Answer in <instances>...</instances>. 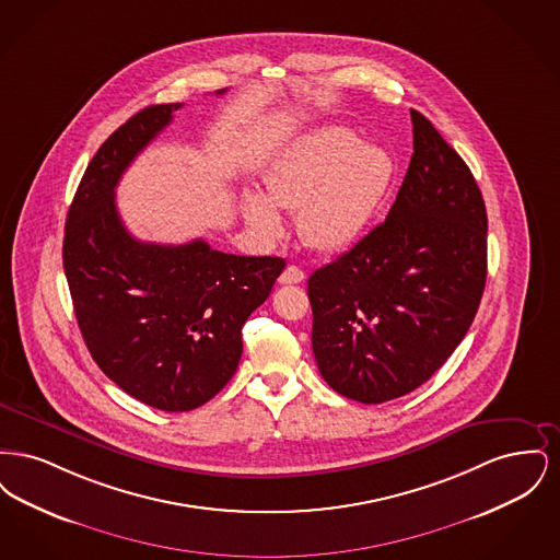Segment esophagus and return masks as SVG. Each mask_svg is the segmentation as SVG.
<instances>
[{
	"label": "esophagus",
	"instance_id": "obj_1",
	"mask_svg": "<svg viewBox=\"0 0 560 560\" xmlns=\"http://www.w3.org/2000/svg\"><path fill=\"white\" fill-rule=\"evenodd\" d=\"M304 270L298 267H288L283 272H281V277H279V283L281 285H293V283H302L304 281Z\"/></svg>",
	"mask_w": 560,
	"mask_h": 560
}]
</instances>
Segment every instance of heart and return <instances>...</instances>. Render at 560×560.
<instances>
[{
  "label": "heart",
  "mask_w": 560,
  "mask_h": 560,
  "mask_svg": "<svg viewBox=\"0 0 560 560\" xmlns=\"http://www.w3.org/2000/svg\"><path fill=\"white\" fill-rule=\"evenodd\" d=\"M393 180L390 155L357 142L347 128H323L302 138L265 176V197L247 192L241 201L245 224L260 240L281 235L277 210L295 212L304 245L336 254L363 235Z\"/></svg>",
  "instance_id": "1"
}]
</instances>
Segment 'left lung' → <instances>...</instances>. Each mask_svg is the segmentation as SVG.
Here are the masks:
<instances>
[{"mask_svg":"<svg viewBox=\"0 0 560 560\" xmlns=\"http://www.w3.org/2000/svg\"><path fill=\"white\" fill-rule=\"evenodd\" d=\"M397 201L308 277L313 352L342 397L384 402L422 386L470 329L487 279V210L470 167L418 110Z\"/></svg>","mask_w":560,"mask_h":560,"instance_id":"left-lung-1","label":"left lung"}]
</instances>
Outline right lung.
I'll return each mask as SVG.
<instances>
[{"label": "right lung", "instance_id": "1", "mask_svg": "<svg viewBox=\"0 0 560 560\" xmlns=\"http://www.w3.org/2000/svg\"><path fill=\"white\" fill-rule=\"evenodd\" d=\"M180 107L142 108L108 136L85 167L62 241L92 359L124 393L161 411L197 409L226 386L240 368L241 327L285 268L283 258L224 254L203 240L144 243L124 226L115 187Z\"/></svg>", "mask_w": 560, "mask_h": 560}]
</instances>
